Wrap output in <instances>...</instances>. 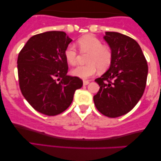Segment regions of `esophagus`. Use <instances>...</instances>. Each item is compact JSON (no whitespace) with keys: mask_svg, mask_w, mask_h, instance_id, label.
<instances>
[{"mask_svg":"<svg viewBox=\"0 0 161 161\" xmlns=\"http://www.w3.org/2000/svg\"><path fill=\"white\" fill-rule=\"evenodd\" d=\"M88 84H89V82H88V81H86V80L83 81V86H87Z\"/></svg>","mask_w":161,"mask_h":161,"instance_id":"34e87169","label":"esophagus"}]
</instances>
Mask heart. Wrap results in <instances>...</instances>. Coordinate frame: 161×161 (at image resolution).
Returning a JSON list of instances; mask_svg holds the SVG:
<instances>
[{"label": "heart", "mask_w": 161, "mask_h": 161, "mask_svg": "<svg viewBox=\"0 0 161 161\" xmlns=\"http://www.w3.org/2000/svg\"><path fill=\"white\" fill-rule=\"evenodd\" d=\"M80 51L89 53L85 66H78L72 69L71 74L78 78L86 79L100 71H104L112 62V51L108 46L103 45L101 41L92 35L81 37L77 42ZM66 62L70 65H75L77 62V51L73 45H69L64 51Z\"/></svg>", "instance_id": "b5f03b06"}]
</instances>
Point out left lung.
<instances>
[{"mask_svg":"<svg viewBox=\"0 0 161 161\" xmlns=\"http://www.w3.org/2000/svg\"><path fill=\"white\" fill-rule=\"evenodd\" d=\"M104 38L112 51V62L108 71L95 80L100 89L93 99L99 112L115 118L129 113L141 99L148 67L133 38L115 32H106Z\"/></svg>","mask_w":161,"mask_h":161,"instance_id":"left-lung-1","label":"left lung"}]
</instances>
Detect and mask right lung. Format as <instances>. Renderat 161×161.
<instances>
[{"label": "right lung", "instance_id": "1", "mask_svg": "<svg viewBox=\"0 0 161 161\" xmlns=\"http://www.w3.org/2000/svg\"><path fill=\"white\" fill-rule=\"evenodd\" d=\"M72 39L64 32L50 31L31 37L17 59L22 94L35 110L47 116L69 107L82 79L66 75L64 51Z\"/></svg>", "mask_w": 161, "mask_h": 161}]
</instances>
